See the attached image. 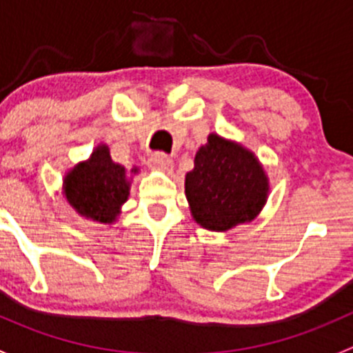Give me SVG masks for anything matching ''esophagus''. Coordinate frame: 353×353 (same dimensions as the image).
I'll use <instances>...</instances> for the list:
<instances>
[{"instance_id":"esophagus-1","label":"esophagus","mask_w":353,"mask_h":353,"mask_svg":"<svg viewBox=\"0 0 353 353\" xmlns=\"http://www.w3.org/2000/svg\"><path fill=\"white\" fill-rule=\"evenodd\" d=\"M148 163H150V167H155V169L169 170L172 167V159L167 154H163V152H155L148 159Z\"/></svg>"}]
</instances>
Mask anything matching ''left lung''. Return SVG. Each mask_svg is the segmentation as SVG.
<instances>
[{"instance_id":"8db88e82","label":"left lung","mask_w":353,"mask_h":353,"mask_svg":"<svg viewBox=\"0 0 353 353\" xmlns=\"http://www.w3.org/2000/svg\"><path fill=\"white\" fill-rule=\"evenodd\" d=\"M268 179L258 159L241 145L210 134L186 174L191 213L208 230H229L251 222L266 201Z\"/></svg>"}]
</instances>
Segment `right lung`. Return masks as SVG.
I'll return each instance as SVG.
<instances>
[{
	"mask_svg": "<svg viewBox=\"0 0 353 353\" xmlns=\"http://www.w3.org/2000/svg\"><path fill=\"white\" fill-rule=\"evenodd\" d=\"M65 194L81 216L102 223L114 222L130 194L126 169L114 163L109 148L101 145L90 160L78 163L65 177Z\"/></svg>",
	"mask_w": 353,
	"mask_h": 353,
	"instance_id": "right-lung-1",
	"label": "right lung"
}]
</instances>
